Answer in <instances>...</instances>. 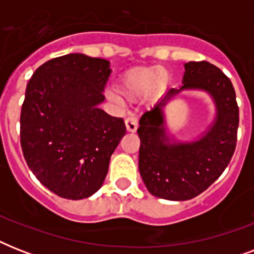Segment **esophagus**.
Instances as JSON below:
<instances>
[{
  "label": "esophagus",
  "mask_w": 254,
  "mask_h": 254,
  "mask_svg": "<svg viewBox=\"0 0 254 254\" xmlns=\"http://www.w3.org/2000/svg\"><path fill=\"white\" fill-rule=\"evenodd\" d=\"M125 127H127V131H135L137 127H138V120L134 115L127 116V120H125Z\"/></svg>",
  "instance_id": "1"
}]
</instances>
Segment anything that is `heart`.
Wrapping results in <instances>:
<instances>
[{
  "label": "heart",
  "instance_id": "obj_1",
  "mask_svg": "<svg viewBox=\"0 0 254 254\" xmlns=\"http://www.w3.org/2000/svg\"><path fill=\"white\" fill-rule=\"evenodd\" d=\"M167 83V75L159 67H146L129 71L120 80V91L127 99H137L147 89L154 92L162 91ZM108 96L116 104H123L124 100L117 91H109Z\"/></svg>",
  "mask_w": 254,
  "mask_h": 254
}]
</instances>
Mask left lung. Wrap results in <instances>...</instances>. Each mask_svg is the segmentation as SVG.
Returning a JSON list of instances; mask_svg holds the SVG:
<instances>
[{
    "instance_id": "obj_1",
    "label": "left lung",
    "mask_w": 254,
    "mask_h": 254,
    "mask_svg": "<svg viewBox=\"0 0 254 254\" xmlns=\"http://www.w3.org/2000/svg\"><path fill=\"white\" fill-rule=\"evenodd\" d=\"M183 85L171 88L159 104L139 120L138 167L149 192L167 200H189L208 189L232 159L236 149L239 107L229 77L208 62L185 64ZM183 89L213 95L218 116L208 133L197 141L170 145L163 127V107Z\"/></svg>"
}]
</instances>
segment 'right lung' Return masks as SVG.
Listing matches in <instances>:
<instances>
[{"label": "right lung", "mask_w": 254, "mask_h": 254, "mask_svg": "<svg viewBox=\"0 0 254 254\" xmlns=\"http://www.w3.org/2000/svg\"><path fill=\"white\" fill-rule=\"evenodd\" d=\"M109 75L105 59L68 54L43 63L27 83L22 151L38 181L58 196L95 193L127 133L123 119L99 108Z\"/></svg>", "instance_id": "obj_1"}]
</instances>
